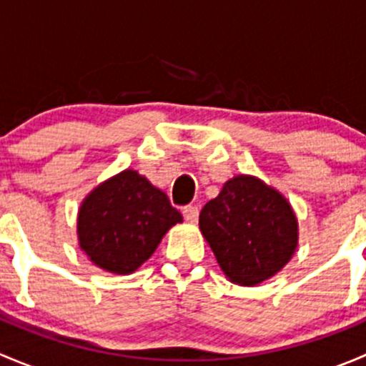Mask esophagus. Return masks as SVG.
<instances>
[{
	"mask_svg": "<svg viewBox=\"0 0 366 366\" xmlns=\"http://www.w3.org/2000/svg\"><path fill=\"white\" fill-rule=\"evenodd\" d=\"M182 214L184 219L194 223V221H198V216H200V209H198V205H186L182 209Z\"/></svg>",
	"mask_w": 366,
	"mask_h": 366,
	"instance_id": "esophagus-1",
	"label": "esophagus"
}]
</instances>
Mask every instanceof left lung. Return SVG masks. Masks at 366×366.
<instances>
[{
	"mask_svg": "<svg viewBox=\"0 0 366 366\" xmlns=\"http://www.w3.org/2000/svg\"><path fill=\"white\" fill-rule=\"evenodd\" d=\"M200 230L230 282L257 285L290 260L297 246L292 207L254 177L228 180L200 212Z\"/></svg>",
	"mask_w": 366,
	"mask_h": 366,
	"instance_id": "1",
	"label": "left lung"
}]
</instances>
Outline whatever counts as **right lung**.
I'll return each instance as SVG.
<instances>
[{
	"label": "right lung",
	"mask_w": 366,
	"mask_h": 366,
	"mask_svg": "<svg viewBox=\"0 0 366 366\" xmlns=\"http://www.w3.org/2000/svg\"><path fill=\"white\" fill-rule=\"evenodd\" d=\"M182 216L145 177L125 169L92 191L77 217L79 246L99 267L136 271Z\"/></svg>",
	"instance_id": "1"
}]
</instances>
